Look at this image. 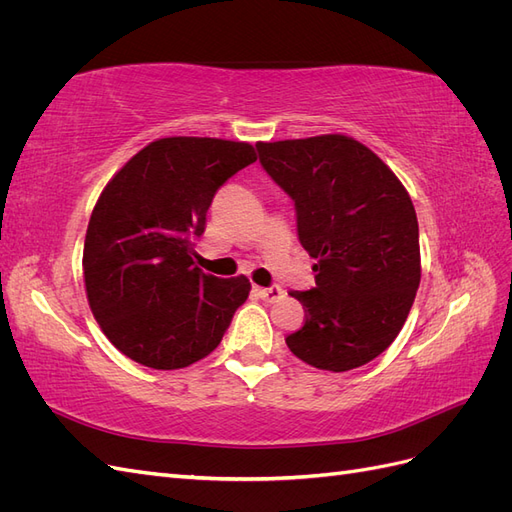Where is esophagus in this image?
<instances>
[{
    "label": "esophagus",
    "instance_id": "obj_1",
    "mask_svg": "<svg viewBox=\"0 0 512 512\" xmlns=\"http://www.w3.org/2000/svg\"><path fill=\"white\" fill-rule=\"evenodd\" d=\"M256 292H258V297L262 299V301H267V303H275V301H280V299H284V290L280 288V286H271V288H256Z\"/></svg>",
    "mask_w": 512,
    "mask_h": 512
}]
</instances>
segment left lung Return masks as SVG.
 I'll list each match as a JSON object with an SVG mask.
<instances>
[{
	"instance_id": "1",
	"label": "left lung",
	"mask_w": 512,
	"mask_h": 512,
	"mask_svg": "<svg viewBox=\"0 0 512 512\" xmlns=\"http://www.w3.org/2000/svg\"><path fill=\"white\" fill-rule=\"evenodd\" d=\"M262 168L294 200L316 286L292 290L305 324L294 356L327 371L356 369L389 348L421 284L416 211L374 151L344 134L258 143Z\"/></svg>"
}]
</instances>
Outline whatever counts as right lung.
<instances>
[{
  "instance_id": "add662e5",
  "label": "right lung",
  "mask_w": 512,
  "mask_h": 512,
  "mask_svg": "<svg viewBox=\"0 0 512 512\" xmlns=\"http://www.w3.org/2000/svg\"><path fill=\"white\" fill-rule=\"evenodd\" d=\"M252 162L250 143L170 136L106 183L87 226L83 275L91 314L128 359L181 369L222 342L252 284L194 267V241L215 192Z\"/></svg>"
}]
</instances>
